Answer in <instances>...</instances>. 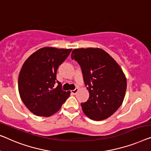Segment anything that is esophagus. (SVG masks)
I'll return each mask as SVG.
<instances>
[{
	"label": "esophagus",
	"mask_w": 151,
	"mask_h": 151,
	"mask_svg": "<svg viewBox=\"0 0 151 151\" xmlns=\"http://www.w3.org/2000/svg\"><path fill=\"white\" fill-rule=\"evenodd\" d=\"M78 88H75L74 90H72L71 93H73V94H76L78 92Z\"/></svg>",
	"instance_id": "1"
}]
</instances>
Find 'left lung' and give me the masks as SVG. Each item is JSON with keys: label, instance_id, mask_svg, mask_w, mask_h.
<instances>
[{"label": "left lung", "instance_id": "1", "mask_svg": "<svg viewBox=\"0 0 151 151\" xmlns=\"http://www.w3.org/2000/svg\"><path fill=\"white\" fill-rule=\"evenodd\" d=\"M81 68L89 92L83 111L92 120L101 121L114 113L124 100L127 81L121 67L109 53L99 48L75 49L72 51Z\"/></svg>", "mask_w": 151, "mask_h": 151}]
</instances>
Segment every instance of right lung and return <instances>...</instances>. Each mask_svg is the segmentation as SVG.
I'll return each instance as SVG.
<instances>
[{
    "label": "right lung",
    "mask_w": 151,
    "mask_h": 151,
    "mask_svg": "<svg viewBox=\"0 0 151 151\" xmlns=\"http://www.w3.org/2000/svg\"><path fill=\"white\" fill-rule=\"evenodd\" d=\"M71 50L43 47L24 63L18 79V89L22 102L36 115L51 116L70 96V91L62 90V84L56 79V73Z\"/></svg>",
    "instance_id": "add662e5"
}]
</instances>
